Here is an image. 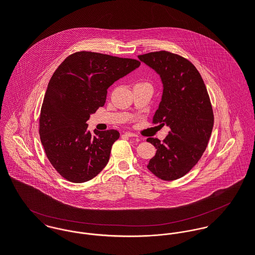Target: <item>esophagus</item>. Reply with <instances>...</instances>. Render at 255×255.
Segmentation results:
<instances>
[{"label":"esophagus","instance_id":"esophagus-1","mask_svg":"<svg viewBox=\"0 0 255 255\" xmlns=\"http://www.w3.org/2000/svg\"><path fill=\"white\" fill-rule=\"evenodd\" d=\"M125 135H126V136H128V137H138L135 133H132V132H129V131L125 132Z\"/></svg>","mask_w":255,"mask_h":255}]
</instances>
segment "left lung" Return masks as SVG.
<instances>
[{
  "instance_id": "left-lung-1",
  "label": "left lung",
  "mask_w": 255,
  "mask_h": 255,
  "mask_svg": "<svg viewBox=\"0 0 255 255\" xmlns=\"http://www.w3.org/2000/svg\"><path fill=\"white\" fill-rule=\"evenodd\" d=\"M138 59L159 74L163 84L153 122L170 128L163 143L147 139L157 149L147 169L161 180L174 181L192 169L208 144L214 125L209 95L200 73L181 56L159 51Z\"/></svg>"
}]
</instances>
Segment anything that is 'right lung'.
<instances>
[{
	"instance_id": "1",
	"label": "right lung",
	"mask_w": 255,
	"mask_h": 255,
	"mask_svg": "<svg viewBox=\"0 0 255 255\" xmlns=\"http://www.w3.org/2000/svg\"><path fill=\"white\" fill-rule=\"evenodd\" d=\"M140 66L93 52L69 56L52 75L43 100L39 134L45 153L57 172L70 182H87L107 165L118 130H93L86 122L106 102L107 89Z\"/></svg>"
}]
</instances>
